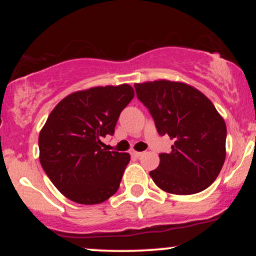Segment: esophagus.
Instances as JSON below:
<instances>
[{
  "instance_id": "34e87169",
  "label": "esophagus",
  "mask_w": 256,
  "mask_h": 256,
  "mask_svg": "<svg viewBox=\"0 0 256 256\" xmlns=\"http://www.w3.org/2000/svg\"><path fill=\"white\" fill-rule=\"evenodd\" d=\"M130 154H131V156H134V158H140V156H142V154H143V152H134V150H131V152H130Z\"/></svg>"
}]
</instances>
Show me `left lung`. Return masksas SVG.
Returning a JSON list of instances; mask_svg holds the SVG:
<instances>
[{
    "label": "left lung",
    "mask_w": 256,
    "mask_h": 256,
    "mask_svg": "<svg viewBox=\"0 0 256 256\" xmlns=\"http://www.w3.org/2000/svg\"><path fill=\"white\" fill-rule=\"evenodd\" d=\"M137 98L148 108L160 136L173 140L171 152H161L150 171L164 192L192 195L207 189L225 161L226 125L202 92L170 80L134 84Z\"/></svg>",
    "instance_id": "8db88e82"
}]
</instances>
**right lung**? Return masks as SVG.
<instances>
[{"instance_id": "obj_1", "label": "right lung", "mask_w": 256, "mask_h": 256, "mask_svg": "<svg viewBox=\"0 0 256 256\" xmlns=\"http://www.w3.org/2000/svg\"><path fill=\"white\" fill-rule=\"evenodd\" d=\"M128 84L77 91L52 110L38 138L44 172L62 195L80 204H101L119 189L128 152L107 150L120 113L134 98Z\"/></svg>"}]
</instances>
